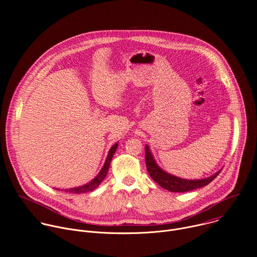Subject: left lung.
Listing matches in <instances>:
<instances>
[{
  "label": "left lung",
  "instance_id": "obj_1",
  "mask_svg": "<svg viewBox=\"0 0 257 257\" xmlns=\"http://www.w3.org/2000/svg\"><path fill=\"white\" fill-rule=\"evenodd\" d=\"M145 164L146 169H148L153 180L156 181L160 186L171 192H187L206 186L222 171L219 170L212 176L199 180H186L173 176L158 166L151 153L149 145H145Z\"/></svg>",
  "mask_w": 257,
  "mask_h": 257
}]
</instances>
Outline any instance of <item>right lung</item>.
Here are the masks:
<instances>
[{
  "mask_svg": "<svg viewBox=\"0 0 257 257\" xmlns=\"http://www.w3.org/2000/svg\"><path fill=\"white\" fill-rule=\"evenodd\" d=\"M118 148V143L114 144L111 150L108 151V154H107V157H106V160L104 162V165L103 167L101 168L100 172L97 174V176L92 179L89 183H87V184L85 185H82V186H79V187H76V188H70V189H64V191L66 192H70V193H76V194H80V193H86V192H89V191H92L94 190L95 188H97L99 186L100 183L103 181V179L105 178L106 176V173L108 171V168H109V164H111V161L114 157V154L116 153V150ZM57 190H60V189H57Z\"/></svg>",
  "mask_w": 257,
  "mask_h": 257,
  "instance_id": "add662e5",
  "label": "right lung"
}]
</instances>
